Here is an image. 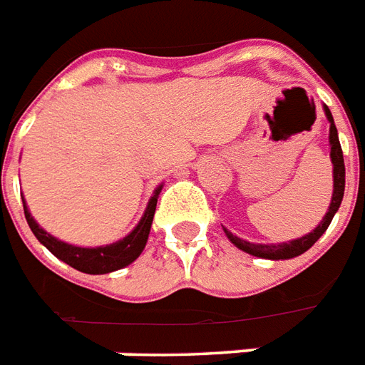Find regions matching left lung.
I'll list each match as a JSON object with an SVG mask.
<instances>
[{
	"instance_id": "left-lung-1",
	"label": "left lung",
	"mask_w": 365,
	"mask_h": 365,
	"mask_svg": "<svg viewBox=\"0 0 365 365\" xmlns=\"http://www.w3.org/2000/svg\"><path fill=\"white\" fill-rule=\"evenodd\" d=\"M324 111H326V117L329 121V145H331V163H334V197H331V205H329L328 214L324 216V220L320 222L312 233L305 235L297 240H292V242H282V244H252L246 242V240L235 237L225 229V235L227 239L240 248L246 254H252L255 257H265V259H289V257H295V255H301L303 252L311 248L312 244L317 242L326 229L329 227V223L334 220L335 212L339 210L341 200H343V195H345V160H343V149H341L339 136H337V128H335L334 117H331V111L328 110V106H324Z\"/></svg>"
}]
</instances>
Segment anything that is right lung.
<instances>
[{
  "instance_id": "obj_1",
  "label": "right lung",
  "mask_w": 365,
  "mask_h": 365,
  "mask_svg": "<svg viewBox=\"0 0 365 365\" xmlns=\"http://www.w3.org/2000/svg\"><path fill=\"white\" fill-rule=\"evenodd\" d=\"M159 193L160 187L155 191V195L149 200L148 208H145V214H143V217L140 220L136 229L128 237H125V239L115 244L98 246V248H81V246H71V244H66L62 240L54 239L53 235H48L47 231H43L37 225L36 220L31 217L30 210L26 208L24 199H22V205H24V216L28 225H30L31 233L36 235V239L51 254H54L58 259H62L70 267L77 269V271L87 272V274H106V272L117 271V269L130 265L132 261L142 254V250L145 248V242H148L149 231H151V222H153Z\"/></svg>"
}]
</instances>
